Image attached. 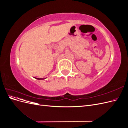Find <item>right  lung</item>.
Instances as JSON below:
<instances>
[{
  "label": "right lung",
  "instance_id": "right-lung-1",
  "mask_svg": "<svg viewBox=\"0 0 128 128\" xmlns=\"http://www.w3.org/2000/svg\"><path fill=\"white\" fill-rule=\"evenodd\" d=\"M35 78H36L37 80H42V78H36V77H35Z\"/></svg>",
  "mask_w": 128,
  "mask_h": 128
}]
</instances>
